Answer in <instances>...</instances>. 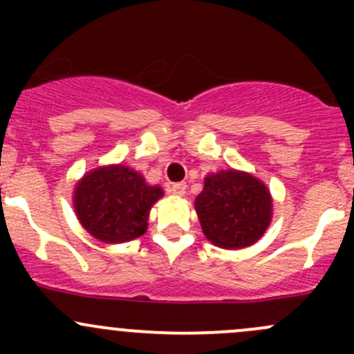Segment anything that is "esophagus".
I'll list each match as a JSON object with an SVG mask.
<instances>
[{
  "label": "esophagus",
  "instance_id": "34e87169",
  "mask_svg": "<svg viewBox=\"0 0 354 354\" xmlns=\"http://www.w3.org/2000/svg\"><path fill=\"white\" fill-rule=\"evenodd\" d=\"M167 190H169V194L178 195V197H183L185 192H187V183H183V181H181V183H171Z\"/></svg>",
  "mask_w": 354,
  "mask_h": 354
}]
</instances>
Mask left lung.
<instances>
[{
    "label": "left lung",
    "instance_id": "8db88e82",
    "mask_svg": "<svg viewBox=\"0 0 354 354\" xmlns=\"http://www.w3.org/2000/svg\"><path fill=\"white\" fill-rule=\"evenodd\" d=\"M195 209L207 240L234 250L253 245L266 233L272 200L257 178L230 169L205 178Z\"/></svg>",
    "mask_w": 354,
    "mask_h": 354
}]
</instances>
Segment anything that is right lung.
I'll return each instance as SVG.
<instances>
[{"mask_svg":"<svg viewBox=\"0 0 354 354\" xmlns=\"http://www.w3.org/2000/svg\"><path fill=\"white\" fill-rule=\"evenodd\" d=\"M162 197L138 173L124 166L99 167L75 188V212L82 226L104 243H123L147 230L149 210Z\"/></svg>","mask_w":354,"mask_h":354,"instance_id":"right-lung-1","label":"right lung"}]
</instances>
